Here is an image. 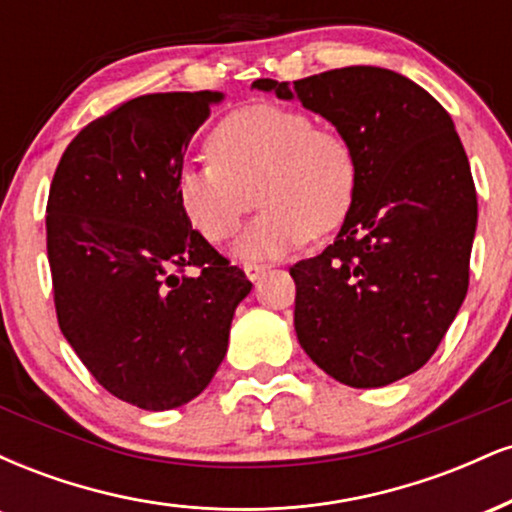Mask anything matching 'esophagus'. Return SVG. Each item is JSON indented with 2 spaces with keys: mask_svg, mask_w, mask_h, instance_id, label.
<instances>
[{
  "mask_svg": "<svg viewBox=\"0 0 512 512\" xmlns=\"http://www.w3.org/2000/svg\"><path fill=\"white\" fill-rule=\"evenodd\" d=\"M267 269H269V264H252V262L250 264H243V272L248 274L250 281L260 279V276L267 272Z\"/></svg>",
  "mask_w": 512,
  "mask_h": 512,
  "instance_id": "obj_1",
  "label": "esophagus"
}]
</instances>
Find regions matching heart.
<instances>
[{"mask_svg": "<svg viewBox=\"0 0 512 512\" xmlns=\"http://www.w3.org/2000/svg\"><path fill=\"white\" fill-rule=\"evenodd\" d=\"M211 158L185 163L175 195L187 221L209 243H223L248 223L236 252L243 260H276L310 236L339 228L354 207L358 158L342 132L315 127L313 117L286 105L257 103L216 122Z\"/></svg>", "mask_w": 512, "mask_h": 512, "instance_id": "heart-1", "label": "heart"}]
</instances>
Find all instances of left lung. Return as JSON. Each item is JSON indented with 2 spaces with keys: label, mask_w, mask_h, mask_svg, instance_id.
<instances>
[{
  "label": "left lung",
  "mask_w": 512,
  "mask_h": 512,
  "mask_svg": "<svg viewBox=\"0 0 512 512\" xmlns=\"http://www.w3.org/2000/svg\"><path fill=\"white\" fill-rule=\"evenodd\" d=\"M252 86L327 117L358 158L337 240L291 267L298 342L339 383H395L436 354L469 286L477 187L448 110L380 67Z\"/></svg>",
  "instance_id": "8db88e82"
}]
</instances>
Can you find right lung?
Wrapping results in <instances>:
<instances>
[{
  "instance_id": "obj_1",
  "label": "right lung",
  "mask_w": 512,
  "mask_h": 512,
  "mask_svg": "<svg viewBox=\"0 0 512 512\" xmlns=\"http://www.w3.org/2000/svg\"><path fill=\"white\" fill-rule=\"evenodd\" d=\"M219 101L214 91L132 98L76 134L50 185L60 330L98 385L139 409H175L211 383L252 289L175 195L187 144Z\"/></svg>"
}]
</instances>
